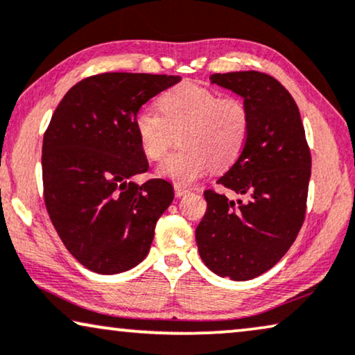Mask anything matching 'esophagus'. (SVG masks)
I'll return each mask as SVG.
<instances>
[{
	"label": "esophagus",
	"mask_w": 355,
	"mask_h": 355,
	"mask_svg": "<svg viewBox=\"0 0 355 355\" xmlns=\"http://www.w3.org/2000/svg\"><path fill=\"white\" fill-rule=\"evenodd\" d=\"M189 191L187 188H182V187H175V196L177 198H182V196H184V194H188Z\"/></svg>",
	"instance_id": "esophagus-1"
}]
</instances>
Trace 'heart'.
Segmentation results:
<instances>
[{"label": "heart", "instance_id": "1", "mask_svg": "<svg viewBox=\"0 0 355 355\" xmlns=\"http://www.w3.org/2000/svg\"><path fill=\"white\" fill-rule=\"evenodd\" d=\"M156 109L135 114V133L144 156L161 159L178 133V151L157 166L159 177L188 187L209 171L230 167L241 156L251 132V112L236 96H222L191 82L180 83L159 98Z\"/></svg>", "mask_w": 355, "mask_h": 355}]
</instances>
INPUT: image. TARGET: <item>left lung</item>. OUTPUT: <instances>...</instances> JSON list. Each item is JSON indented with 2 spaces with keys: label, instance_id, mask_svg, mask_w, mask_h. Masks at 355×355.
<instances>
[{
  "label": "left lung",
  "instance_id": "1",
  "mask_svg": "<svg viewBox=\"0 0 355 355\" xmlns=\"http://www.w3.org/2000/svg\"><path fill=\"white\" fill-rule=\"evenodd\" d=\"M211 82L243 98L251 132L241 156L217 180L241 199L207 189L198 251L216 275L246 282L267 272L296 239L306 216L311 151L297 104L270 76L214 73Z\"/></svg>",
  "mask_w": 355,
  "mask_h": 355
}]
</instances>
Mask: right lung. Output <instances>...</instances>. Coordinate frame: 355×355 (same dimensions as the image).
Returning a JSON list of instances; mask_svg holds the SVG:
<instances>
[{"instance_id":"obj_1","label":"right lung","mask_w":355,"mask_h":355,"mask_svg":"<svg viewBox=\"0 0 355 355\" xmlns=\"http://www.w3.org/2000/svg\"><path fill=\"white\" fill-rule=\"evenodd\" d=\"M180 80L99 73L73 85L53 114L42 149L44 202L69 252L92 272L137 267L173 201L166 180L133 182L149 167L133 121L144 103Z\"/></svg>"}]
</instances>
